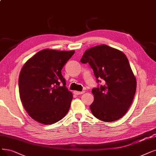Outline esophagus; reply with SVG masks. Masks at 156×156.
Masks as SVG:
<instances>
[{
  "mask_svg": "<svg viewBox=\"0 0 156 156\" xmlns=\"http://www.w3.org/2000/svg\"><path fill=\"white\" fill-rule=\"evenodd\" d=\"M84 91H74L73 93L75 95H81L83 94V93H84Z\"/></svg>",
  "mask_w": 156,
  "mask_h": 156,
  "instance_id": "esophagus-1",
  "label": "esophagus"
}]
</instances>
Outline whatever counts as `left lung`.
<instances>
[{"label": "left lung", "mask_w": 156, "mask_h": 156, "mask_svg": "<svg viewBox=\"0 0 156 156\" xmlns=\"http://www.w3.org/2000/svg\"><path fill=\"white\" fill-rule=\"evenodd\" d=\"M80 62L90 65L98 83L91 90L94 101L90 108L93 116L107 122L120 119L131 105L136 90V80L126 55L101 45L86 51ZM101 80L102 85L99 84Z\"/></svg>", "instance_id": "left-lung-1"}]
</instances>
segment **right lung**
<instances>
[{"label": "right lung", "mask_w": 156, "mask_h": 156, "mask_svg": "<svg viewBox=\"0 0 156 156\" xmlns=\"http://www.w3.org/2000/svg\"><path fill=\"white\" fill-rule=\"evenodd\" d=\"M74 54L45 49L37 52L22 67L19 79L20 97L29 115L45 125L61 120L73 98L61 70Z\"/></svg>", "instance_id": "add662e5"}]
</instances>
